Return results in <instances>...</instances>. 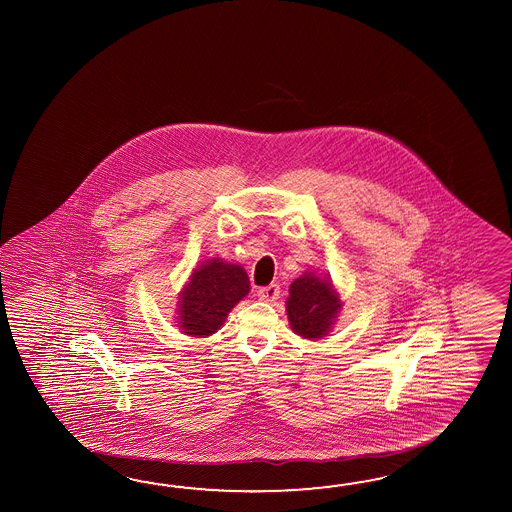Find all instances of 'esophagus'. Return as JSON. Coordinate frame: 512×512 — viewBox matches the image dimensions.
I'll return each instance as SVG.
<instances>
[{
    "label": "esophagus",
    "instance_id": "34e87169",
    "mask_svg": "<svg viewBox=\"0 0 512 512\" xmlns=\"http://www.w3.org/2000/svg\"><path fill=\"white\" fill-rule=\"evenodd\" d=\"M258 296L263 302H274L278 296H280V285L278 283H271L267 287H261L258 291Z\"/></svg>",
    "mask_w": 512,
    "mask_h": 512
}]
</instances>
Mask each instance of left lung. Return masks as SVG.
Returning <instances> with one entry per match:
<instances>
[{
	"label": "left lung",
	"instance_id": "8db88e82",
	"mask_svg": "<svg viewBox=\"0 0 512 512\" xmlns=\"http://www.w3.org/2000/svg\"><path fill=\"white\" fill-rule=\"evenodd\" d=\"M340 309V293L329 276L305 271L289 285L285 311L289 326L298 337L307 340L327 337Z\"/></svg>",
	"mask_w": 512,
	"mask_h": 512
}]
</instances>
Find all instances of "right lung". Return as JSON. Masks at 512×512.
<instances>
[{
  "label": "right lung",
  "mask_w": 512,
  "mask_h": 512,
  "mask_svg": "<svg viewBox=\"0 0 512 512\" xmlns=\"http://www.w3.org/2000/svg\"><path fill=\"white\" fill-rule=\"evenodd\" d=\"M249 291V276L238 263L218 256L201 261L179 291L175 326L188 337H210L218 333L230 311Z\"/></svg>",
  "instance_id": "obj_1"
}]
</instances>
